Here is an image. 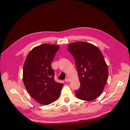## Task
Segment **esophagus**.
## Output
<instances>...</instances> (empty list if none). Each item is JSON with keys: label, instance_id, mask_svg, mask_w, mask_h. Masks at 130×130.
Returning <instances> with one entry per match:
<instances>
[{"label": "esophagus", "instance_id": "34e87169", "mask_svg": "<svg viewBox=\"0 0 130 130\" xmlns=\"http://www.w3.org/2000/svg\"><path fill=\"white\" fill-rule=\"evenodd\" d=\"M70 81V79L69 78H67L65 79V82H69Z\"/></svg>", "mask_w": 130, "mask_h": 130}]
</instances>
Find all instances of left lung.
Segmentation results:
<instances>
[{"mask_svg": "<svg viewBox=\"0 0 130 130\" xmlns=\"http://www.w3.org/2000/svg\"><path fill=\"white\" fill-rule=\"evenodd\" d=\"M75 60L80 87L75 91L76 97L90 101L101 95L108 80V70L103 54L97 47L85 42L68 46Z\"/></svg>", "mask_w": 130, "mask_h": 130, "instance_id": "left-lung-1", "label": "left lung"}]
</instances>
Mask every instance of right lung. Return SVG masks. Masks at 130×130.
<instances>
[{"label": "right lung", "instance_id": "add662e5", "mask_svg": "<svg viewBox=\"0 0 130 130\" xmlns=\"http://www.w3.org/2000/svg\"><path fill=\"white\" fill-rule=\"evenodd\" d=\"M59 46L42 44L28 53L24 61L23 80L27 91L35 100L48 105L56 101L63 84L55 81L51 62Z\"/></svg>", "mask_w": 130, "mask_h": 130}]
</instances>
